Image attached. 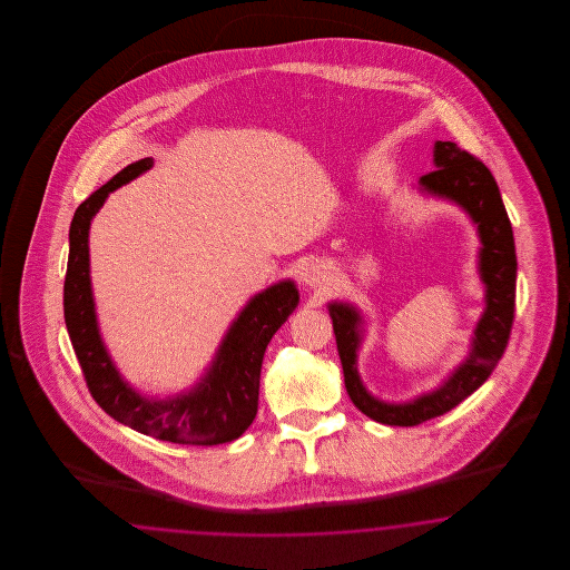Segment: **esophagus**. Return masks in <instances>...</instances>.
I'll list each match as a JSON object with an SVG mask.
<instances>
[{
    "instance_id": "1",
    "label": "esophagus",
    "mask_w": 570,
    "mask_h": 570,
    "mask_svg": "<svg viewBox=\"0 0 570 570\" xmlns=\"http://www.w3.org/2000/svg\"><path fill=\"white\" fill-rule=\"evenodd\" d=\"M305 284L311 286V288H322L324 284H328V277L324 276L320 269H307L305 272Z\"/></svg>"
}]
</instances>
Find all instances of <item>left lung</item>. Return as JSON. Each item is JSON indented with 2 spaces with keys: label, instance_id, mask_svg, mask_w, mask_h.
<instances>
[{
  "label": "left lung",
  "instance_id": "left-lung-1",
  "mask_svg": "<svg viewBox=\"0 0 570 570\" xmlns=\"http://www.w3.org/2000/svg\"><path fill=\"white\" fill-rule=\"evenodd\" d=\"M434 171L420 177L422 190L458 203L476 224L483 248L479 272L487 307L474 330L466 362L460 363L439 389L407 403H384L372 397L357 374V348L362 343V315L346 303H330L336 346L343 363L346 393L355 407L389 426H417L431 417L448 414L470 397L491 376L501 360L514 324L517 298V248L512 224L501 203L500 188L491 171L476 156L453 141L434 144Z\"/></svg>",
  "mask_w": 570,
  "mask_h": 570
}]
</instances>
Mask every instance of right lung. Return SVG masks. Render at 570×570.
Returning a JSON list of instances; mask_svg holds the SVG:
<instances>
[{"label": "right lung", "instance_id": "right-lung-1", "mask_svg": "<svg viewBox=\"0 0 570 570\" xmlns=\"http://www.w3.org/2000/svg\"><path fill=\"white\" fill-rule=\"evenodd\" d=\"M141 158L117 173L75 210L65 277V322L86 376L87 389L106 414L125 426L179 445H219L238 439L259 407L261 363L277 328L298 305V291L286 279L253 296L227 330L207 374L184 395L148 399L136 393L110 360L96 322L89 279V225L110 191L153 167Z\"/></svg>", "mask_w": 570, "mask_h": 570}]
</instances>
